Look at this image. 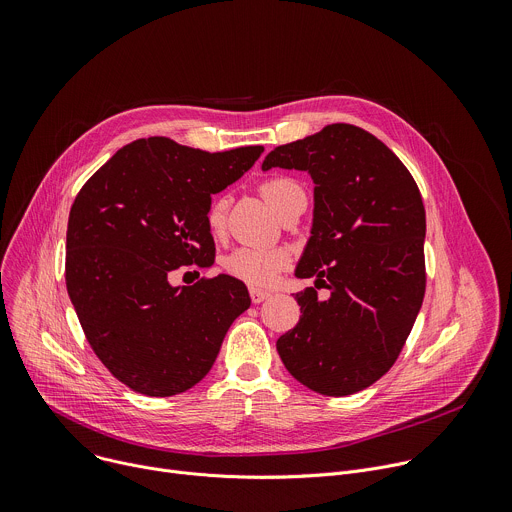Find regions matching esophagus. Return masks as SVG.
<instances>
[{
    "label": "esophagus",
    "instance_id": "esophagus-1",
    "mask_svg": "<svg viewBox=\"0 0 512 512\" xmlns=\"http://www.w3.org/2000/svg\"><path fill=\"white\" fill-rule=\"evenodd\" d=\"M249 296H251V302H253V304H261V302H265L271 294H269V291H261V289H257V287H251V289H249Z\"/></svg>",
    "mask_w": 512,
    "mask_h": 512
}]
</instances>
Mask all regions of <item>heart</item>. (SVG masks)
<instances>
[{
	"label": "heart",
	"mask_w": 512,
	"mask_h": 512,
	"mask_svg": "<svg viewBox=\"0 0 512 512\" xmlns=\"http://www.w3.org/2000/svg\"><path fill=\"white\" fill-rule=\"evenodd\" d=\"M300 184L289 178H271L261 184L259 192L265 202L279 214L285 202L300 192ZM206 223L212 233H218L225 227V202L214 200L208 206ZM289 265V255L281 249H263V247H239L225 259V269L229 275L253 285L269 287L275 283L279 273Z\"/></svg>",
	"instance_id": "b5f03b06"
}]
</instances>
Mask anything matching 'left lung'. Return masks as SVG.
Returning <instances> with one entry per match:
<instances>
[{"mask_svg":"<svg viewBox=\"0 0 512 512\" xmlns=\"http://www.w3.org/2000/svg\"><path fill=\"white\" fill-rule=\"evenodd\" d=\"M308 172L312 229L296 277L308 287L294 330L277 340L289 375L344 397L379 381L397 360L425 294V208L401 160L369 131L332 123L269 152L261 170ZM318 287V285H316Z\"/></svg>","mask_w":512,"mask_h":512,"instance_id":"8db88e82","label":"left lung"}]
</instances>
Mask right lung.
Segmentation results:
<instances>
[{
  "mask_svg": "<svg viewBox=\"0 0 512 512\" xmlns=\"http://www.w3.org/2000/svg\"><path fill=\"white\" fill-rule=\"evenodd\" d=\"M263 145L202 152L170 137L121 148L81 188L66 231V289L89 344L115 379L148 397L202 381L231 324L251 306L243 281L172 285L210 267L212 194L237 182Z\"/></svg>",
  "mask_w": 512,
  "mask_h": 512,
  "instance_id": "add662e5",
  "label": "right lung"
}]
</instances>
